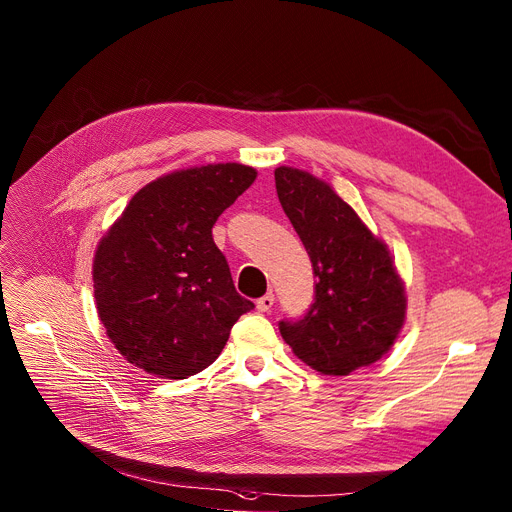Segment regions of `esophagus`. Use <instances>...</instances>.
Listing matches in <instances>:
<instances>
[{"instance_id":"1","label":"esophagus","mask_w":512,"mask_h":512,"mask_svg":"<svg viewBox=\"0 0 512 512\" xmlns=\"http://www.w3.org/2000/svg\"><path fill=\"white\" fill-rule=\"evenodd\" d=\"M273 304H275V295H273V293H266V295H262V297L256 299L258 312H268L270 308H273Z\"/></svg>"}]
</instances>
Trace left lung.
Listing matches in <instances>:
<instances>
[{"instance_id":"8db88e82","label":"left lung","mask_w":512,"mask_h":512,"mask_svg":"<svg viewBox=\"0 0 512 512\" xmlns=\"http://www.w3.org/2000/svg\"><path fill=\"white\" fill-rule=\"evenodd\" d=\"M275 184L316 277L314 304L304 318L281 320V337L326 376H347L378 362L397 341L407 310L393 256L322 179L277 167Z\"/></svg>"}]
</instances>
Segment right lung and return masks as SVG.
Segmentation results:
<instances>
[{
  "label": "right lung",
  "mask_w": 512,
  "mask_h": 512,
  "mask_svg": "<svg viewBox=\"0 0 512 512\" xmlns=\"http://www.w3.org/2000/svg\"><path fill=\"white\" fill-rule=\"evenodd\" d=\"M256 179L239 163L190 167L134 194L97 246L93 283L107 337L159 378L202 372L254 304L235 291L213 225Z\"/></svg>",
  "instance_id": "obj_1"
}]
</instances>
